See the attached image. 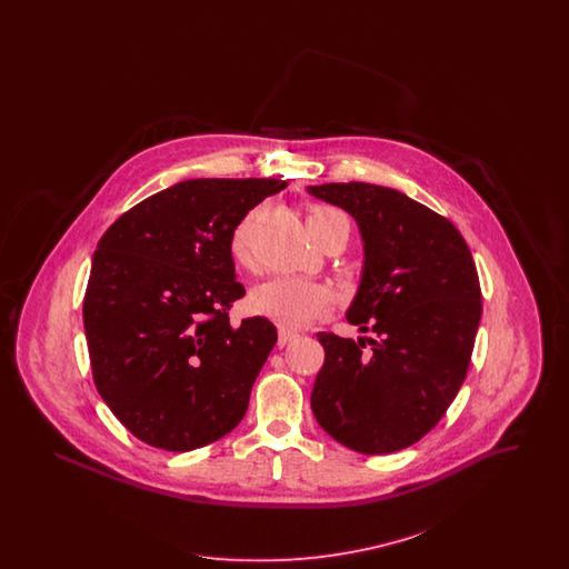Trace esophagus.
I'll return each mask as SVG.
<instances>
[{
  "label": "esophagus",
  "instance_id": "obj_1",
  "mask_svg": "<svg viewBox=\"0 0 569 569\" xmlns=\"http://www.w3.org/2000/svg\"><path fill=\"white\" fill-rule=\"evenodd\" d=\"M297 332H292V330H286V328H281L279 330V339H277V343L283 348V346H288L290 341H295L297 339Z\"/></svg>",
  "mask_w": 569,
  "mask_h": 569
}]
</instances>
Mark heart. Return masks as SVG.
<instances>
[{
  "mask_svg": "<svg viewBox=\"0 0 569 569\" xmlns=\"http://www.w3.org/2000/svg\"><path fill=\"white\" fill-rule=\"evenodd\" d=\"M256 219V213L244 217L241 226L234 230L230 251L237 262L247 264L249 262V230ZM339 228L346 234H350V221L337 209L328 207H313L307 216V230L309 232H322ZM249 307L253 313L264 316L272 322L286 328H300L311 325L320 316H325L330 307V295L322 286L300 281L292 277H274L271 281L258 286L251 297Z\"/></svg>",
  "mask_w": 569,
  "mask_h": 569,
  "instance_id": "heart-1",
  "label": "heart"
}]
</instances>
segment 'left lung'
Here are the masks:
<instances>
[{"label": "left lung", "mask_w": 569, "mask_h": 569, "mask_svg": "<svg viewBox=\"0 0 569 569\" xmlns=\"http://www.w3.org/2000/svg\"><path fill=\"white\" fill-rule=\"evenodd\" d=\"M307 191L358 223L365 262L346 318L376 335L318 332L313 416L353 452L403 450L441 420L467 376L482 318L471 251L455 223L401 191L358 181Z\"/></svg>", "instance_id": "1"}]
</instances>
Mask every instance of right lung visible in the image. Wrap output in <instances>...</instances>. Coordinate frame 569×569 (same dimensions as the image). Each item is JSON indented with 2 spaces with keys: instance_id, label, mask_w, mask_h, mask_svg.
<instances>
[{
  "instance_id": "1",
  "label": "right lung",
  "mask_w": 569,
  "mask_h": 569,
  "mask_svg": "<svg viewBox=\"0 0 569 569\" xmlns=\"http://www.w3.org/2000/svg\"><path fill=\"white\" fill-rule=\"evenodd\" d=\"M279 179H190L119 217L91 260L82 322L93 381L140 441L190 452L243 420L277 328L230 325V241Z\"/></svg>"
}]
</instances>
